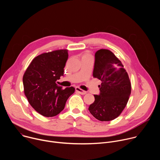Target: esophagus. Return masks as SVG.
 Segmentation results:
<instances>
[{
	"label": "esophagus",
	"instance_id": "esophagus-1",
	"mask_svg": "<svg viewBox=\"0 0 160 160\" xmlns=\"http://www.w3.org/2000/svg\"><path fill=\"white\" fill-rule=\"evenodd\" d=\"M75 90H76V91H77V92H78L79 94H82V95H85V94H87L86 91L83 90L82 89L80 88L79 87H76V88H75Z\"/></svg>",
	"mask_w": 160,
	"mask_h": 160
}]
</instances>
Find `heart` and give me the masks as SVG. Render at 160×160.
Returning a JSON list of instances; mask_svg holds the SVG:
<instances>
[{
  "mask_svg": "<svg viewBox=\"0 0 160 160\" xmlns=\"http://www.w3.org/2000/svg\"><path fill=\"white\" fill-rule=\"evenodd\" d=\"M89 57H91V54L88 51L85 52L82 54V58H89Z\"/></svg>",
  "mask_w": 160,
  "mask_h": 160,
  "instance_id": "b5f03b06",
  "label": "heart"
}]
</instances>
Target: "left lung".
Instances as JSON below:
<instances>
[{
    "label": "left lung",
    "instance_id": "1",
    "mask_svg": "<svg viewBox=\"0 0 160 160\" xmlns=\"http://www.w3.org/2000/svg\"><path fill=\"white\" fill-rule=\"evenodd\" d=\"M122 62L111 51L100 49L95 54L93 77L101 81L99 95L88 108L101 122L117 118L125 108L131 94V83Z\"/></svg>",
    "mask_w": 160,
    "mask_h": 160
}]
</instances>
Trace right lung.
<instances>
[{
	"label": "right lung",
	"mask_w": 160,
	"mask_h": 160,
	"mask_svg": "<svg viewBox=\"0 0 160 160\" xmlns=\"http://www.w3.org/2000/svg\"><path fill=\"white\" fill-rule=\"evenodd\" d=\"M68 50L43 53L35 57L22 77L25 94L32 108L46 117L56 116L75 92L73 87L62 89L56 82L63 76Z\"/></svg>",
	"instance_id": "obj_1"
}]
</instances>
